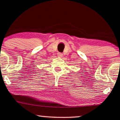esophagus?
Here are the masks:
<instances>
[{"label":"esophagus","instance_id":"obj_1","mask_svg":"<svg viewBox=\"0 0 120 120\" xmlns=\"http://www.w3.org/2000/svg\"><path fill=\"white\" fill-rule=\"evenodd\" d=\"M57 56L59 57H61L63 56V54L61 53H57Z\"/></svg>","mask_w":120,"mask_h":120}]
</instances>
